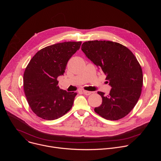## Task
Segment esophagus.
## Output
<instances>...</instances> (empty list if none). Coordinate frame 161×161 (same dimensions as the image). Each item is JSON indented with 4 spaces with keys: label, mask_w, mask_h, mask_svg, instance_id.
Returning <instances> with one entry per match:
<instances>
[{
    "label": "esophagus",
    "mask_w": 161,
    "mask_h": 161,
    "mask_svg": "<svg viewBox=\"0 0 161 161\" xmlns=\"http://www.w3.org/2000/svg\"><path fill=\"white\" fill-rule=\"evenodd\" d=\"M83 92L86 96H89V95H90L92 94V92H89V91H86V90H83Z\"/></svg>",
    "instance_id": "1"
}]
</instances>
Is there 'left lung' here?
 I'll return each mask as SVG.
<instances>
[{
	"instance_id": "obj_1",
	"label": "left lung",
	"mask_w": 161,
	"mask_h": 161,
	"mask_svg": "<svg viewBox=\"0 0 161 161\" xmlns=\"http://www.w3.org/2000/svg\"><path fill=\"white\" fill-rule=\"evenodd\" d=\"M81 50L106 76L111 89L108 95L98 92L103 99L94 111L104 119L117 120L125 117L138 101L143 86L142 67L125 46L109 41H88Z\"/></svg>"
}]
</instances>
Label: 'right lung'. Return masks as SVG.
I'll list each match as a JSON object with an SVG mask.
<instances>
[{"label":"right lung","mask_w":161,"mask_h":161,"mask_svg":"<svg viewBox=\"0 0 161 161\" xmlns=\"http://www.w3.org/2000/svg\"><path fill=\"white\" fill-rule=\"evenodd\" d=\"M81 44V41H69L48 46L37 52L27 65L24 88L29 105L37 117L53 120L72 108L77 93L60 89L57 78L64 75L68 60Z\"/></svg>","instance_id":"obj_1"}]
</instances>
